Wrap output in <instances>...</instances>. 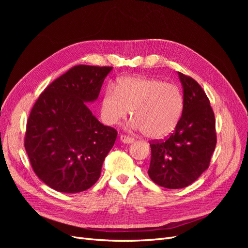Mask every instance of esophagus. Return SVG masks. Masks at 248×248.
<instances>
[{
    "label": "esophagus",
    "mask_w": 248,
    "mask_h": 248,
    "mask_svg": "<svg viewBox=\"0 0 248 248\" xmlns=\"http://www.w3.org/2000/svg\"><path fill=\"white\" fill-rule=\"evenodd\" d=\"M120 140H121L124 142V144H130V142L134 141V139L132 137L126 136V134H121V137H120Z\"/></svg>",
    "instance_id": "34e87169"
}]
</instances>
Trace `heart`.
<instances>
[{
    "mask_svg": "<svg viewBox=\"0 0 248 248\" xmlns=\"http://www.w3.org/2000/svg\"><path fill=\"white\" fill-rule=\"evenodd\" d=\"M184 108L179 86L158 78H127L109 85L102 101V117L115 124L129 112L132 126L149 139H162L176 128Z\"/></svg>",
    "mask_w": 248,
    "mask_h": 248,
    "instance_id": "1",
    "label": "heart"
}]
</instances>
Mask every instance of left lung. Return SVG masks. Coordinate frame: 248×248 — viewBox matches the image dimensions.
<instances>
[{"label": "left lung", "mask_w": 248, "mask_h": 248, "mask_svg": "<svg viewBox=\"0 0 248 248\" xmlns=\"http://www.w3.org/2000/svg\"><path fill=\"white\" fill-rule=\"evenodd\" d=\"M184 108L176 128L166 140L150 141L149 177L169 189L193 183L210 166L216 146L215 117L204 90L196 79L179 72Z\"/></svg>", "instance_id": "8db88e82"}]
</instances>
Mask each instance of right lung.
<instances>
[{"instance_id":"add662e5","label":"right lung","mask_w":248,"mask_h":248,"mask_svg":"<svg viewBox=\"0 0 248 248\" xmlns=\"http://www.w3.org/2000/svg\"><path fill=\"white\" fill-rule=\"evenodd\" d=\"M109 66L77 65L49 84L32 108L25 148L38 178L60 192L89 189L118 131L104 126L86 102L98 98Z\"/></svg>"}]
</instances>
